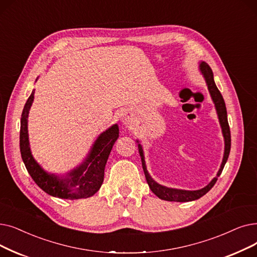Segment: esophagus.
<instances>
[{
	"mask_svg": "<svg viewBox=\"0 0 257 257\" xmlns=\"http://www.w3.org/2000/svg\"><path fill=\"white\" fill-rule=\"evenodd\" d=\"M121 121L124 122L125 125H130L131 124V120H130L129 116L127 114H124V113H122V115H121Z\"/></svg>",
	"mask_w": 257,
	"mask_h": 257,
	"instance_id": "obj_1",
	"label": "esophagus"
}]
</instances>
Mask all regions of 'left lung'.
<instances>
[{"instance_id": "obj_1", "label": "left lung", "mask_w": 257, "mask_h": 257, "mask_svg": "<svg viewBox=\"0 0 257 257\" xmlns=\"http://www.w3.org/2000/svg\"><path fill=\"white\" fill-rule=\"evenodd\" d=\"M198 67H199V72L202 73L203 77L205 79L209 93H210L212 101H213L214 106H215V110H216V113H217L218 120H219V125H220V128H221V133H222V137H224V142H225L224 156H222V162L220 164L219 170H218L216 176L206 187L199 189V190H182V189L169 188V187L160 185L159 183H156L153 180L151 175L149 174L148 170H147L146 162H145L144 150H143L142 145L140 144V142L138 140L137 142L139 143L138 144L139 145V152H140L141 159H142L143 170H144L145 176H146V181L149 185V188L151 189V191L159 198L164 199V200H168V202H180V203L192 202V200L198 199L202 196H204L216 183L217 177L220 175L222 169H224V167L227 163V160L229 158L230 149H231V135H230V128H229V124H228L227 109H226L225 101H224V98H222V95L220 94L219 90L215 85L213 72H212V69L210 68V66L206 62L200 61L199 64H198Z\"/></svg>"}]
</instances>
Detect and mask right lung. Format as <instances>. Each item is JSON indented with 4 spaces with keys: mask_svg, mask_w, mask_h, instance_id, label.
Masks as SVG:
<instances>
[{
    "mask_svg": "<svg viewBox=\"0 0 257 257\" xmlns=\"http://www.w3.org/2000/svg\"><path fill=\"white\" fill-rule=\"evenodd\" d=\"M38 80V79H37ZM35 98V89L24 106L21 116L20 150L26 169L32 180L47 194L63 199L87 198L95 194L104 182V171L109 154L118 138V126L114 124L97 137L84 162L65 174L50 173L35 160L30 150L28 114Z\"/></svg>",
    "mask_w": 257,
    "mask_h": 257,
    "instance_id": "right-lung-1",
    "label": "right lung"
}]
</instances>
